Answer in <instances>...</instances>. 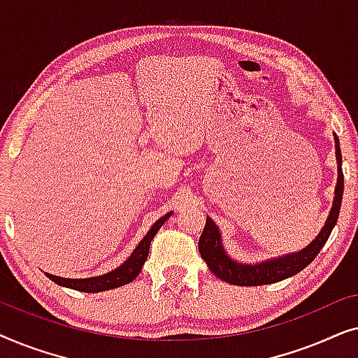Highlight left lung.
I'll return each mask as SVG.
<instances>
[{
  "label": "left lung",
  "instance_id": "left-lung-1",
  "mask_svg": "<svg viewBox=\"0 0 358 358\" xmlns=\"http://www.w3.org/2000/svg\"><path fill=\"white\" fill-rule=\"evenodd\" d=\"M336 156L337 164H339V176H337V185H336V197L334 203H332L331 213L327 217V222L322 227L321 233L317 234L315 241L308 244V248L301 249L296 254H288V256L272 259V261L254 264V266H248V264H238L231 261L224 252L222 246V236L220 231L212 220L207 217V223L202 234L199 239V251L200 256L210 271H212L218 278L223 282L231 283V285L239 287H257V285H267V283L280 282L283 278H288L295 273L301 272L303 268L315 261V257L320 254V251L324 246L327 238L331 236L332 228L337 223L339 218V210L342 202V194H344V173H342V155L339 148V140L336 136Z\"/></svg>",
  "mask_w": 358,
  "mask_h": 358
}]
</instances>
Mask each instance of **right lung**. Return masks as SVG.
Returning <instances> with one entry per match:
<instances>
[{
    "label": "right lung",
    "instance_id": "obj_1",
    "mask_svg": "<svg viewBox=\"0 0 358 358\" xmlns=\"http://www.w3.org/2000/svg\"><path fill=\"white\" fill-rule=\"evenodd\" d=\"M169 217L171 213L164 215L163 218H159L158 222L151 227L150 231L146 233V236L141 239L135 251L131 252V256L127 259L120 267H117L115 271L107 272L104 275H99V277H91V278H63V277L52 275V273H45V275L50 278L52 282L58 283V285L73 288V290H78V292H86V293H97V292L112 290V288L127 285V283H130L141 272V267H143L146 257H148L151 239L155 238V234L158 233V229L163 227L164 222Z\"/></svg>",
    "mask_w": 358,
    "mask_h": 358
}]
</instances>
